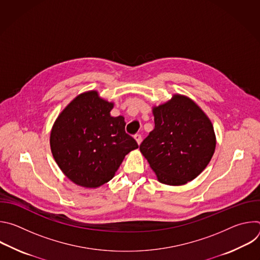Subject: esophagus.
<instances>
[{
    "mask_svg": "<svg viewBox=\"0 0 260 260\" xmlns=\"http://www.w3.org/2000/svg\"><path fill=\"white\" fill-rule=\"evenodd\" d=\"M135 140L137 141L138 145H140V144H141V142H142V136H141L140 134H137V135H135Z\"/></svg>",
    "mask_w": 260,
    "mask_h": 260,
    "instance_id": "1",
    "label": "esophagus"
}]
</instances>
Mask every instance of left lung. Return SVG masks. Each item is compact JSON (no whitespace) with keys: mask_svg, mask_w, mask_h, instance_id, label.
Here are the masks:
<instances>
[{"mask_svg":"<svg viewBox=\"0 0 260 260\" xmlns=\"http://www.w3.org/2000/svg\"><path fill=\"white\" fill-rule=\"evenodd\" d=\"M154 129L140 145L157 181L171 186L196 179L209 165L216 148L213 124L190 98L175 93L152 107Z\"/></svg>","mask_w":260,"mask_h":260,"instance_id":"left-lung-1","label":"left lung"}]
</instances>
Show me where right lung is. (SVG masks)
I'll return each mask as SVG.
<instances>
[{"label":"right lung","mask_w":260,"mask_h":260,"mask_svg":"<svg viewBox=\"0 0 260 260\" xmlns=\"http://www.w3.org/2000/svg\"><path fill=\"white\" fill-rule=\"evenodd\" d=\"M113 107L98 90H88L72 100L52 125L53 158L78 186L98 188L109 182L125 155L139 147L124 131V117L111 116Z\"/></svg>","instance_id":"obj_1"}]
</instances>
